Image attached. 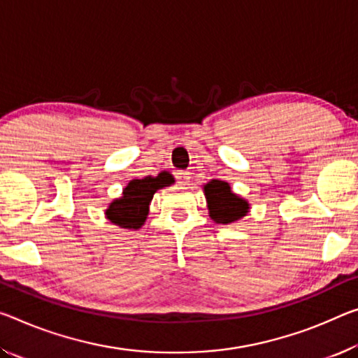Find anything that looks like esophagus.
<instances>
[{
    "label": "esophagus",
    "instance_id": "1",
    "mask_svg": "<svg viewBox=\"0 0 358 358\" xmlns=\"http://www.w3.org/2000/svg\"><path fill=\"white\" fill-rule=\"evenodd\" d=\"M177 178L180 181V185H188L189 178H191V173L189 172H178Z\"/></svg>",
    "mask_w": 358,
    "mask_h": 358
}]
</instances>
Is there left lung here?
I'll return each instance as SVG.
<instances>
[{
	"instance_id": "1",
	"label": "left lung",
	"mask_w": 358,
	"mask_h": 358,
	"mask_svg": "<svg viewBox=\"0 0 358 358\" xmlns=\"http://www.w3.org/2000/svg\"><path fill=\"white\" fill-rule=\"evenodd\" d=\"M203 196L207 201L208 217L218 224L234 223L250 212L248 201L237 196L226 181L210 180L207 185H203Z\"/></svg>"
}]
</instances>
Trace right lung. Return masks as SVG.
<instances>
[{
	"label": "right lung",
	"mask_w": 358,
	"mask_h": 358,
	"mask_svg": "<svg viewBox=\"0 0 358 358\" xmlns=\"http://www.w3.org/2000/svg\"><path fill=\"white\" fill-rule=\"evenodd\" d=\"M172 183H175V180L166 170L157 173V177L130 180L122 189L121 197L113 199L105 210L106 220L122 229H140L148 218L150 203L155 192Z\"/></svg>",
	"instance_id": "add662e5"
}]
</instances>
